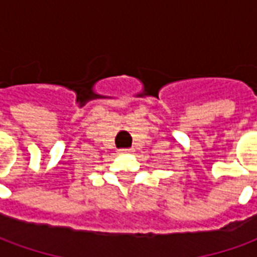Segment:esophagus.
Here are the masks:
<instances>
[{
  "label": "esophagus",
  "instance_id": "esophagus-1",
  "mask_svg": "<svg viewBox=\"0 0 257 257\" xmlns=\"http://www.w3.org/2000/svg\"><path fill=\"white\" fill-rule=\"evenodd\" d=\"M119 154H131V153H134L132 149H121V150H118Z\"/></svg>",
  "mask_w": 257,
  "mask_h": 257
}]
</instances>
